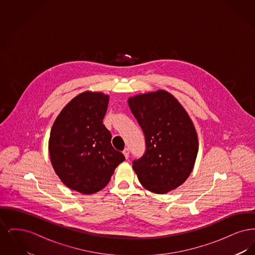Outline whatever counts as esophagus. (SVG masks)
Wrapping results in <instances>:
<instances>
[{"mask_svg":"<svg viewBox=\"0 0 255 255\" xmlns=\"http://www.w3.org/2000/svg\"><path fill=\"white\" fill-rule=\"evenodd\" d=\"M129 153H130L129 148H125V149L123 150V155H124V157H125V158H129Z\"/></svg>","mask_w":255,"mask_h":255,"instance_id":"obj_1","label":"esophagus"}]
</instances>
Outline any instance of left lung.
<instances>
[{
	"label": "left lung",
	"instance_id": "obj_1",
	"mask_svg": "<svg viewBox=\"0 0 255 255\" xmlns=\"http://www.w3.org/2000/svg\"><path fill=\"white\" fill-rule=\"evenodd\" d=\"M128 104L145 136V153L133 161L138 181L157 194L176 189L189 177L197 158L193 122L164 90L130 97Z\"/></svg>",
	"mask_w": 255,
	"mask_h": 255
}]
</instances>
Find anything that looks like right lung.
Listing matches in <instances>:
<instances>
[{"instance_id": "add662e5", "label": "right lung", "mask_w": 255, "mask_h": 255, "mask_svg": "<svg viewBox=\"0 0 255 255\" xmlns=\"http://www.w3.org/2000/svg\"><path fill=\"white\" fill-rule=\"evenodd\" d=\"M108 103V95L84 92L63 108L50 131L53 169L65 185L82 194L103 189L125 159L112 146V134L102 122Z\"/></svg>"}]
</instances>
